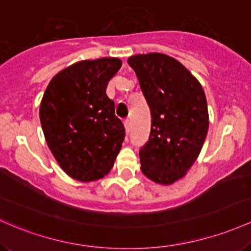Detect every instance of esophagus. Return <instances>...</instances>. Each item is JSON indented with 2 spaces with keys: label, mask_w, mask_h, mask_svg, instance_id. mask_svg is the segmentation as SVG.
<instances>
[{
  "label": "esophagus",
  "mask_w": 251,
  "mask_h": 251,
  "mask_svg": "<svg viewBox=\"0 0 251 251\" xmlns=\"http://www.w3.org/2000/svg\"><path fill=\"white\" fill-rule=\"evenodd\" d=\"M123 125H125L126 133L129 134V131H130V121H129V120H125V122H123Z\"/></svg>",
  "instance_id": "1"
}]
</instances>
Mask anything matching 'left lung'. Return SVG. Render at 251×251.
Masks as SVG:
<instances>
[{
	"label": "left lung",
	"mask_w": 251,
	"mask_h": 251,
	"mask_svg": "<svg viewBox=\"0 0 251 251\" xmlns=\"http://www.w3.org/2000/svg\"><path fill=\"white\" fill-rule=\"evenodd\" d=\"M128 64L139 79L151 115L148 142L140 149L142 173L160 185L186 176L209 130L201 84L176 59L162 53L136 54Z\"/></svg>",
	"instance_id": "left-lung-1"
}]
</instances>
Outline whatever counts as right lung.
<instances>
[{
	"instance_id": "add662e5",
	"label": "right lung",
	"mask_w": 251,
	"mask_h": 251,
	"mask_svg": "<svg viewBox=\"0 0 251 251\" xmlns=\"http://www.w3.org/2000/svg\"><path fill=\"white\" fill-rule=\"evenodd\" d=\"M122 66L118 58L81 60L50 79L40 104L47 146L65 173L78 181L110 172L125 140V126L106 96L109 80Z\"/></svg>"
}]
</instances>
